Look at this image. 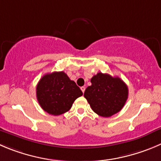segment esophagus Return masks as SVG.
Masks as SVG:
<instances>
[{
    "instance_id": "34e87169",
    "label": "esophagus",
    "mask_w": 161,
    "mask_h": 161,
    "mask_svg": "<svg viewBox=\"0 0 161 161\" xmlns=\"http://www.w3.org/2000/svg\"><path fill=\"white\" fill-rule=\"evenodd\" d=\"M80 89H81L82 92H85V86L80 87Z\"/></svg>"
}]
</instances>
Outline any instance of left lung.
<instances>
[{
  "label": "left lung",
  "instance_id": "left-lung-1",
  "mask_svg": "<svg viewBox=\"0 0 161 161\" xmlns=\"http://www.w3.org/2000/svg\"><path fill=\"white\" fill-rule=\"evenodd\" d=\"M85 89L86 98L92 111L102 117H111L122 110L128 98V87L119 77L98 73Z\"/></svg>",
  "mask_w": 161,
  "mask_h": 161
}]
</instances>
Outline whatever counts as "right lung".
I'll list each match as a JSON object with an SVG mask.
<instances>
[{
    "label": "right lung",
    "instance_id": "right-lung-1",
    "mask_svg": "<svg viewBox=\"0 0 161 161\" xmlns=\"http://www.w3.org/2000/svg\"><path fill=\"white\" fill-rule=\"evenodd\" d=\"M83 92L64 72L45 74L36 87V96L41 108L52 115H60L71 108L75 99Z\"/></svg>",
    "mask_w": 161,
    "mask_h": 161
}]
</instances>
